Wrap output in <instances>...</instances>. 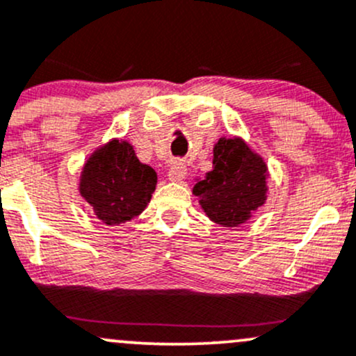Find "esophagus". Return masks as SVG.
<instances>
[{"label":"esophagus","mask_w":356,"mask_h":356,"mask_svg":"<svg viewBox=\"0 0 356 356\" xmlns=\"http://www.w3.org/2000/svg\"><path fill=\"white\" fill-rule=\"evenodd\" d=\"M186 175H187V167L184 165V162L175 160V162L170 165L167 177H169V181L172 182H182L186 179Z\"/></svg>","instance_id":"34e87169"}]
</instances>
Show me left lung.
<instances>
[{"label": "left lung", "mask_w": 356, "mask_h": 356, "mask_svg": "<svg viewBox=\"0 0 356 356\" xmlns=\"http://www.w3.org/2000/svg\"><path fill=\"white\" fill-rule=\"evenodd\" d=\"M267 163L240 136L214 143L213 170L199 179L193 194L211 221L235 228L252 218L267 199Z\"/></svg>", "instance_id": "1"}]
</instances>
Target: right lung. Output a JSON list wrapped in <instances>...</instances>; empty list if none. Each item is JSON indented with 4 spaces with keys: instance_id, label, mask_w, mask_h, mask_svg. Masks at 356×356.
I'll list each match as a JSON object with an SVG mask.
<instances>
[{
    "instance_id": "right-lung-1",
    "label": "right lung",
    "mask_w": 356,
    "mask_h": 356,
    "mask_svg": "<svg viewBox=\"0 0 356 356\" xmlns=\"http://www.w3.org/2000/svg\"><path fill=\"white\" fill-rule=\"evenodd\" d=\"M155 186L157 172L140 162L134 145L113 138L86 160L79 193L97 220L115 226L138 216L150 202Z\"/></svg>"
}]
</instances>
